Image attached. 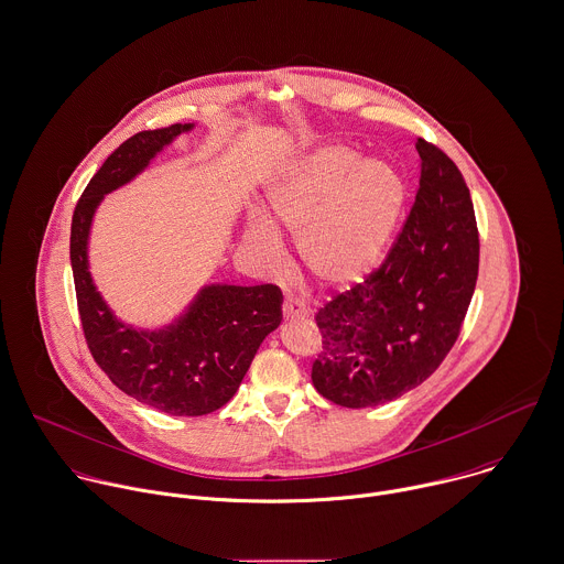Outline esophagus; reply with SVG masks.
I'll return each instance as SVG.
<instances>
[{
	"instance_id": "obj_1",
	"label": "esophagus",
	"mask_w": 564,
	"mask_h": 564,
	"mask_svg": "<svg viewBox=\"0 0 564 564\" xmlns=\"http://www.w3.org/2000/svg\"><path fill=\"white\" fill-rule=\"evenodd\" d=\"M282 311H284V317H286V319H293V317H308V315H311V308H308L306 304L293 300V297H286V300H284Z\"/></svg>"
}]
</instances>
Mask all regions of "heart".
<instances>
[{
  "mask_svg": "<svg viewBox=\"0 0 564 564\" xmlns=\"http://www.w3.org/2000/svg\"><path fill=\"white\" fill-rule=\"evenodd\" d=\"M271 214L297 234L304 269L326 286H348L382 260L406 205L402 173L348 144L322 147L293 162L267 192ZM258 258H278L282 238L262 214L245 220Z\"/></svg>",
  "mask_w": 564,
  "mask_h": 564,
  "instance_id": "heart-1",
  "label": "heart"
}]
</instances>
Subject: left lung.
<instances>
[{
    "label": "left lung",
    "instance_id": "1",
    "mask_svg": "<svg viewBox=\"0 0 564 564\" xmlns=\"http://www.w3.org/2000/svg\"><path fill=\"white\" fill-rule=\"evenodd\" d=\"M415 149L417 194L389 256L315 315L313 384L348 409L391 402L433 375L475 293L479 234L468 186L437 147L420 138Z\"/></svg>",
    "mask_w": 564,
    "mask_h": 564
}]
</instances>
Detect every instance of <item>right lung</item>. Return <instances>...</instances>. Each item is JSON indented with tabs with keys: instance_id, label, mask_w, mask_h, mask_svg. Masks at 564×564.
Here are the masks:
<instances>
[{
	"instance_id": "right-lung-1",
	"label": "right lung",
	"mask_w": 564,
	"mask_h": 564,
	"mask_svg": "<svg viewBox=\"0 0 564 564\" xmlns=\"http://www.w3.org/2000/svg\"><path fill=\"white\" fill-rule=\"evenodd\" d=\"M192 129L173 124L142 131L120 144L78 198L69 236L78 313L96 364L124 393L169 415L220 409L240 387L260 344L282 322V291L273 284H205L180 317L155 330L124 324L96 289L87 247L98 205Z\"/></svg>"
}]
</instances>
